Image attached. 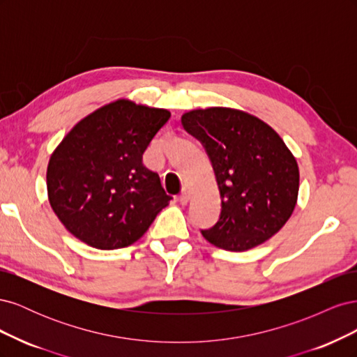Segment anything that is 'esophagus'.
<instances>
[{
	"instance_id": "34e87169",
	"label": "esophagus",
	"mask_w": 357,
	"mask_h": 357,
	"mask_svg": "<svg viewBox=\"0 0 357 357\" xmlns=\"http://www.w3.org/2000/svg\"><path fill=\"white\" fill-rule=\"evenodd\" d=\"M189 199H190V190H189V188H188V186H185V188H183L181 193H180L178 201H180L181 204H188V202H189Z\"/></svg>"
}]
</instances>
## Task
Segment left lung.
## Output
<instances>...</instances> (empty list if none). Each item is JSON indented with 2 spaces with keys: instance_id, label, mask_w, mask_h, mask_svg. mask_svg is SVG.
Wrapping results in <instances>:
<instances>
[{
  "instance_id": "8db88e82",
  "label": "left lung",
  "mask_w": 357,
  "mask_h": 357,
  "mask_svg": "<svg viewBox=\"0 0 357 357\" xmlns=\"http://www.w3.org/2000/svg\"><path fill=\"white\" fill-rule=\"evenodd\" d=\"M183 128L204 146L222 198L218 223L205 240L244 252L269 240L294 213L299 189L296 159L261 119L211 107L181 117Z\"/></svg>"
}]
</instances>
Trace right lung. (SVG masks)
Segmentation results:
<instances>
[{
	"label": "right lung",
	"mask_w": 357,
	"mask_h": 357,
	"mask_svg": "<svg viewBox=\"0 0 357 357\" xmlns=\"http://www.w3.org/2000/svg\"><path fill=\"white\" fill-rule=\"evenodd\" d=\"M171 117L119 100L75 125L50 156L53 211L80 241L101 250L134 244L169 199L143 155Z\"/></svg>",
	"instance_id": "right-lung-1"
}]
</instances>
